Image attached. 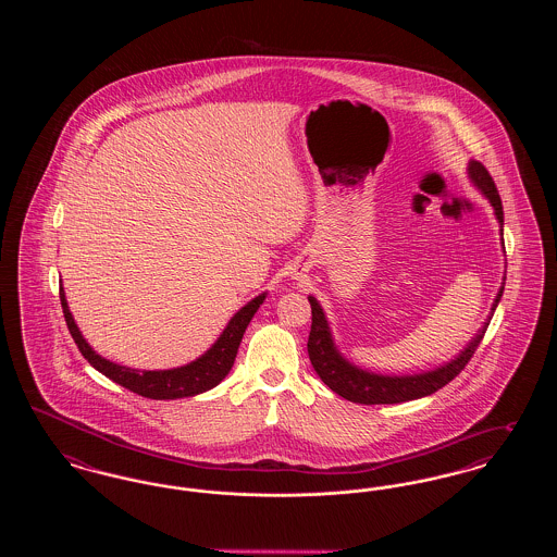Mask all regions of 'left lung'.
Segmentation results:
<instances>
[{"instance_id": "left-lung-1", "label": "left lung", "mask_w": 557, "mask_h": 557, "mask_svg": "<svg viewBox=\"0 0 557 557\" xmlns=\"http://www.w3.org/2000/svg\"><path fill=\"white\" fill-rule=\"evenodd\" d=\"M468 175H470L472 184L488 198L491 207L495 209L499 225L504 227V205H502L499 191H497V186H495L491 173L484 169L482 162L470 160ZM502 236H504V230H502ZM502 296H504V286L497 292L495 302L491 307V315L484 321V325L478 330L476 338L466 346L455 359H450L449 363H445L436 370L413 373V375H382V373L361 370V368L348 363L345 357L341 355V350L334 345L330 323L325 319V313H323L318 298L309 296L313 321H311V334H309L307 350H309L311 366L315 368L325 386H330L336 395L345 397L346 400H352V403L393 405V403H405V400H413V398L428 397V395L436 393L438 388L447 386L450 380L455 375H459V371L468 366V361L476 352L480 341L484 338L488 321L493 318Z\"/></svg>"}]
</instances>
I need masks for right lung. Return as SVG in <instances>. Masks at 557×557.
I'll return each mask as SVG.
<instances>
[{
  "label": "right lung",
  "instance_id": "1",
  "mask_svg": "<svg viewBox=\"0 0 557 557\" xmlns=\"http://www.w3.org/2000/svg\"><path fill=\"white\" fill-rule=\"evenodd\" d=\"M265 296L267 294L263 292L257 298H252L248 305H244L238 313L230 319V323L225 325V330L216 338V343L196 361L182 366V368H173V370L139 371L125 368V366H116L104 357H100L91 346L87 345V341L83 338V334L73 319V313L69 309L64 288L60 286V305H62V313L66 319L69 332H71L75 345L79 346L81 355L89 361V366H94L112 382L125 386L135 395L154 398V400L194 397V395H200V393H207L214 388L232 370L236 355H238L242 336H244L250 319L255 318V313L263 305Z\"/></svg>",
  "mask_w": 557,
  "mask_h": 557
}]
</instances>
